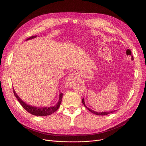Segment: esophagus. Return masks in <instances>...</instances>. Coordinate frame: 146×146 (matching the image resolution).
I'll list each match as a JSON object with an SVG mask.
<instances>
[{
  "label": "esophagus",
  "mask_w": 146,
  "mask_h": 146,
  "mask_svg": "<svg viewBox=\"0 0 146 146\" xmlns=\"http://www.w3.org/2000/svg\"><path fill=\"white\" fill-rule=\"evenodd\" d=\"M78 75L77 74V73H76L74 72L71 73L68 76L66 79V85L68 87H70L72 85H73L74 83L76 82V81L78 80Z\"/></svg>",
  "instance_id": "34e87169"
}]
</instances>
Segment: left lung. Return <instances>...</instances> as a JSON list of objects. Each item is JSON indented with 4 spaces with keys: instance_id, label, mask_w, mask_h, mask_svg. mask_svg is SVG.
<instances>
[{
    "instance_id": "obj_1",
    "label": "left lung",
    "mask_w": 146,
    "mask_h": 146,
    "mask_svg": "<svg viewBox=\"0 0 146 146\" xmlns=\"http://www.w3.org/2000/svg\"><path fill=\"white\" fill-rule=\"evenodd\" d=\"M82 103H83V104L84 105V106H85L86 107V108L89 111H90L92 113H94V114L97 115H108V114H110V113H111L115 112V111H109V112H98L94 111V110L90 109L89 108H88V107L86 106L85 103V101H84V98L82 99Z\"/></svg>"
}]
</instances>
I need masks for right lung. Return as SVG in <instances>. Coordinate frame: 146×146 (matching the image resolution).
Listing matches in <instances>:
<instances>
[{
  "instance_id": "right-lung-1",
  "label": "right lung",
  "mask_w": 146,
  "mask_h": 146,
  "mask_svg": "<svg viewBox=\"0 0 146 146\" xmlns=\"http://www.w3.org/2000/svg\"><path fill=\"white\" fill-rule=\"evenodd\" d=\"M36 36H37V35L31 36L29 38H28L27 40L33 39V38H36ZM13 94H14L15 96L17 98L18 101H19V102L22 105L23 108H24L29 113H31L35 116H47V115H50L56 112L59 108L60 105L61 103V100H62V98H63V94L60 93V95H59L58 102H57V104L56 105H54V106L35 107V106H32L31 105H29L23 101L22 99L18 96V95L16 94V92H15V91L13 88Z\"/></svg>"
}]
</instances>
